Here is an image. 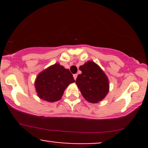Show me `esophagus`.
<instances>
[{
  "label": "esophagus",
  "instance_id": "1",
  "mask_svg": "<svg viewBox=\"0 0 148 148\" xmlns=\"http://www.w3.org/2000/svg\"><path fill=\"white\" fill-rule=\"evenodd\" d=\"M73 76H74V79L76 80V78H77V74H74V75H73Z\"/></svg>",
  "mask_w": 148,
  "mask_h": 148
}]
</instances>
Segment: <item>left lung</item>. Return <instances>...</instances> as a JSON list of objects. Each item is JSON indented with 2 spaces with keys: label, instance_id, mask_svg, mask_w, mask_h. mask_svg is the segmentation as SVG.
<instances>
[{
  "label": "left lung",
  "instance_id": "obj_1",
  "mask_svg": "<svg viewBox=\"0 0 148 148\" xmlns=\"http://www.w3.org/2000/svg\"><path fill=\"white\" fill-rule=\"evenodd\" d=\"M79 69L82 73L78 75L76 84L85 99L96 103L104 99L109 90V81L99 66L88 61Z\"/></svg>",
  "mask_w": 148,
  "mask_h": 148
}]
</instances>
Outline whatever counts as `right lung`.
<instances>
[{
	"instance_id": "right-lung-1",
	"label": "right lung",
	"mask_w": 148,
	"mask_h": 148,
	"mask_svg": "<svg viewBox=\"0 0 148 148\" xmlns=\"http://www.w3.org/2000/svg\"><path fill=\"white\" fill-rule=\"evenodd\" d=\"M75 82L68 69L56 63L38 74L35 82L37 96L49 102H55L62 98L64 90Z\"/></svg>"
}]
</instances>
